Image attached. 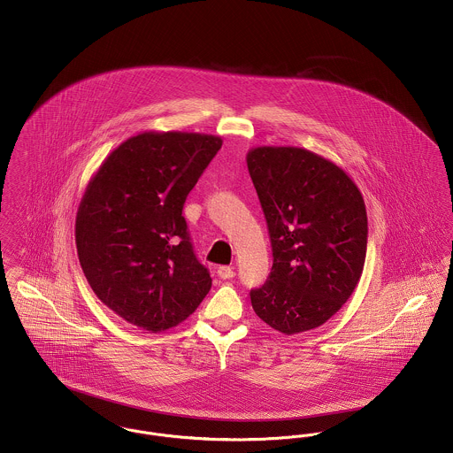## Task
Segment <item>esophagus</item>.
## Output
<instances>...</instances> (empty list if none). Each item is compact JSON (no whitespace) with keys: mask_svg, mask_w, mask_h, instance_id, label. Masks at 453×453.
I'll return each instance as SVG.
<instances>
[{"mask_svg":"<svg viewBox=\"0 0 453 453\" xmlns=\"http://www.w3.org/2000/svg\"><path fill=\"white\" fill-rule=\"evenodd\" d=\"M217 275H219L222 280H229V279H233V277L236 275V272H234L233 266H219Z\"/></svg>","mask_w":453,"mask_h":453,"instance_id":"obj_1","label":"esophagus"}]
</instances>
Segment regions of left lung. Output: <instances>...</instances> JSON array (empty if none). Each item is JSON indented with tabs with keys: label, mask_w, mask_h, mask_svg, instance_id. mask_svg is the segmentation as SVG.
<instances>
[{
	"label": "left lung",
	"mask_w": 453,
	"mask_h": 453,
	"mask_svg": "<svg viewBox=\"0 0 453 453\" xmlns=\"http://www.w3.org/2000/svg\"><path fill=\"white\" fill-rule=\"evenodd\" d=\"M246 163L273 251L272 273L251 290V305L261 321L288 336L319 327L362 277L364 196L343 168L303 148L259 146Z\"/></svg>",
	"instance_id": "1"
}]
</instances>
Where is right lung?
<instances>
[{"mask_svg":"<svg viewBox=\"0 0 453 453\" xmlns=\"http://www.w3.org/2000/svg\"><path fill=\"white\" fill-rule=\"evenodd\" d=\"M220 146L212 134L146 130L110 152L88 181L78 257L96 297L124 321L166 331L209 294L212 279L195 258L181 211Z\"/></svg>","mask_w":453,"mask_h":453,"instance_id":"obj_1","label":"right lung"}]
</instances>
